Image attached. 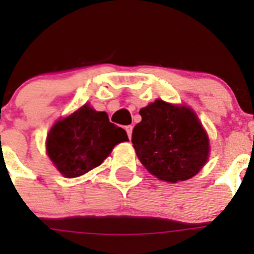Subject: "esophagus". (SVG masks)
Wrapping results in <instances>:
<instances>
[{
    "label": "esophagus",
    "instance_id": "obj_1",
    "mask_svg": "<svg viewBox=\"0 0 254 254\" xmlns=\"http://www.w3.org/2000/svg\"><path fill=\"white\" fill-rule=\"evenodd\" d=\"M132 129H133L132 126H126V132H127V134H128V138H131L132 136Z\"/></svg>",
    "mask_w": 254,
    "mask_h": 254
}]
</instances>
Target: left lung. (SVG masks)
<instances>
[{
    "instance_id": "obj_1",
    "label": "left lung",
    "mask_w": 254,
    "mask_h": 254,
    "mask_svg": "<svg viewBox=\"0 0 254 254\" xmlns=\"http://www.w3.org/2000/svg\"><path fill=\"white\" fill-rule=\"evenodd\" d=\"M132 143L142 165L161 181L192 178L208 158V137L196 114L187 107L163 100L142 108Z\"/></svg>"
}]
</instances>
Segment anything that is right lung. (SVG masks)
I'll return each mask as SVG.
<instances>
[{
  "label": "right lung",
  "instance_id": "1",
  "mask_svg": "<svg viewBox=\"0 0 254 254\" xmlns=\"http://www.w3.org/2000/svg\"><path fill=\"white\" fill-rule=\"evenodd\" d=\"M123 141H128L126 131L109 122L105 112L84 105L52 127L47 152L62 176L75 178L99 167Z\"/></svg>",
  "mask_w": 254,
  "mask_h": 254
}]
</instances>
